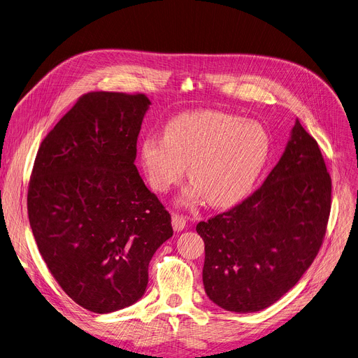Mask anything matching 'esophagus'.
<instances>
[{"label": "esophagus", "mask_w": 358, "mask_h": 358, "mask_svg": "<svg viewBox=\"0 0 358 358\" xmlns=\"http://www.w3.org/2000/svg\"><path fill=\"white\" fill-rule=\"evenodd\" d=\"M187 225V218L182 214L174 213L173 214V229L176 231H182Z\"/></svg>", "instance_id": "34e87169"}]
</instances>
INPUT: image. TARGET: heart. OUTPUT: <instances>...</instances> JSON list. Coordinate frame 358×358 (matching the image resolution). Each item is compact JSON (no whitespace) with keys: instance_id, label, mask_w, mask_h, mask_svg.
<instances>
[{"instance_id":"1","label":"heart","mask_w":358,"mask_h":358,"mask_svg":"<svg viewBox=\"0 0 358 358\" xmlns=\"http://www.w3.org/2000/svg\"><path fill=\"white\" fill-rule=\"evenodd\" d=\"M270 136L257 121L206 110L171 118L164 136H147L140 161L150 185L159 192L177 184L188 164L192 185L187 199L206 197L215 207L230 206L251 189L270 154Z\"/></svg>"}]
</instances>
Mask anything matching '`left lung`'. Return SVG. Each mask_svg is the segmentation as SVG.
<instances>
[{"label":"left lung","mask_w":358,"mask_h":358,"mask_svg":"<svg viewBox=\"0 0 358 358\" xmlns=\"http://www.w3.org/2000/svg\"><path fill=\"white\" fill-rule=\"evenodd\" d=\"M330 210L331 177L317 141L296 120L264 184L229 211L197 224L208 299L234 313L278 301L314 262Z\"/></svg>","instance_id":"8db88e82"}]
</instances>
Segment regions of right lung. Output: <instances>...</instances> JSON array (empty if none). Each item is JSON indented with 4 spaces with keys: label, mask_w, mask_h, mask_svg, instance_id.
<instances>
[{
    "label": "right lung",
    "mask_w": 358,
    "mask_h": 358,
    "mask_svg": "<svg viewBox=\"0 0 358 358\" xmlns=\"http://www.w3.org/2000/svg\"><path fill=\"white\" fill-rule=\"evenodd\" d=\"M145 94H83L43 140L27 210L40 254L66 294L92 313L134 304L171 215L134 164Z\"/></svg>",
    "instance_id": "1"
}]
</instances>
